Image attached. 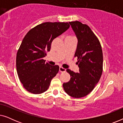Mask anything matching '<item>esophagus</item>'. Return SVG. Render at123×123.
Here are the masks:
<instances>
[{"label":"esophagus","mask_w":123,"mask_h":123,"mask_svg":"<svg viewBox=\"0 0 123 123\" xmlns=\"http://www.w3.org/2000/svg\"><path fill=\"white\" fill-rule=\"evenodd\" d=\"M66 71V69H65V68H63V67H60L59 68V72H65Z\"/></svg>","instance_id":"1"}]
</instances>
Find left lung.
I'll use <instances>...</instances> for the list:
<instances>
[{
    "mask_svg": "<svg viewBox=\"0 0 123 123\" xmlns=\"http://www.w3.org/2000/svg\"><path fill=\"white\" fill-rule=\"evenodd\" d=\"M69 23L78 38L74 56L77 57L80 73L67 69L70 80L63 86L68 95L81 98L91 92L100 80L103 70V54L100 41L90 27L79 21Z\"/></svg>",
    "mask_w": 123,
    "mask_h": 123,
    "instance_id": "left-lung-1",
    "label": "left lung"
}]
</instances>
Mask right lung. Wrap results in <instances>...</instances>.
I'll return each mask as SVG.
<instances>
[{
  "instance_id": "obj_1",
  "label": "right lung",
  "mask_w": 123,
  "mask_h": 123,
  "mask_svg": "<svg viewBox=\"0 0 123 123\" xmlns=\"http://www.w3.org/2000/svg\"><path fill=\"white\" fill-rule=\"evenodd\" d=\"M69 27L68 22H45L30 30L23 38L17 53L16 68L20 81L30 93L46 91L58 73L59 67L46 63L43 58L53 40Z\"/></svg>"
}]
</instances>
